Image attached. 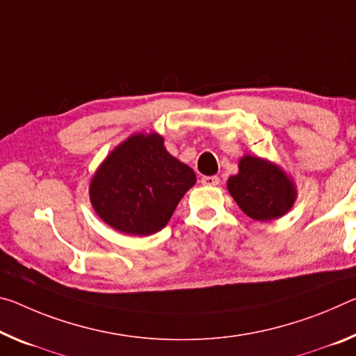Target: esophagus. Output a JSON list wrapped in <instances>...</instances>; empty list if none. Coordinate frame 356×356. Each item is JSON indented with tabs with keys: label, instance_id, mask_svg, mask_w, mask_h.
Listing matches in <instances>:
<instances>
[{
	"label": "esophagus",
	"instance_id": "1",
	"mask_svg": "<svg viewBox=\"0 0 356 356\" xmlns=\"http://www.w3.org/2000/svg\"><path fill=\"white\" fill-rule=\"evenodd\" d=\"M202 185H218L220 179L217 176H204L201 179Z\"/></svg>",
	"mask_w": 356,
	"mask_h": 356
}]
</instances>
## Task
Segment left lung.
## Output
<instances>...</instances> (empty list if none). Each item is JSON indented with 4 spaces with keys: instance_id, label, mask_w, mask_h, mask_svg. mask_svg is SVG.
<instances>
[{
    "instance_id": "left-lung-1",
    "label": "left lung",
    "mask_w": 356,
    "mask_h": 356,
    "mask_svg": "<svg viewBox=\"0 0 356 356\" xmlns=\"http://www.w3.org/2000/svg\"><path fill=\"white\" fill-rule=\"evenodd\" d=\"M228 191L242 212L258 222L285 216L296 200L293 180L277 165L252 155L241 158L239 172L228 179Z\"/></svg>"
}]
</instances>
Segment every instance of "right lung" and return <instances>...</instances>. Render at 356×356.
<instances>
[{
  "mask_svg": "<svg viewBox=\"0 0 356 356\" xmlns=\"http://www.w3.org/2000/svg\"><path fill=\"white\" fill-rule=\"evenodd\" d=\"M195 182L193 169L169 154L160 134L138 133L101 163L90 184V201L109 227L149 236L166 227Z\"/></svg>",
  "mask_w": 356,
  "mask_h": 356,
  "instance_id": "1",
  "label": "right lung"
}]
</instances>
